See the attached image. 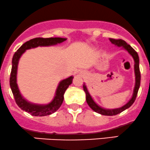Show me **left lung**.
Wrapping results in <instances>:
<instances>
[{
	"instance_id": "8db88e82",
	"label": "left lung",
	"mask_w": 150,
	"mask_h": 150,
	"mask_svg": "<svg viewBox=\"0 0 150 150\" xmlns=\"http://www.w3.org/2000/svg\"><path fill=\"white\" fill-rule=\"evenodd\" d=\"M110 40L111 43L114 44L115 45L121 47L122 46L125 50H126L131 54V55L133 57L135 61V85L134 88V91H133V96H132L131 99L129 100V102L127 104L124 105V106L120 107V108L117 109H114V110H106V109H104L98 106L97 104L95 103L94 100H93V98H91V95L88 91L87 88L85 84L83 85V88L84 91L86 93V102H87L88 105H89V107L93 111H95L96 112H98L102 115H105V116H114L117 115L118 114H120L121 112H122L123 111L126 110V109L129 108L130 107L133 105V103L135 102V98H136L137 95H138V92L139 88H140V67H139V57L138 54L137 53V52L132 47L131 45H128L126 41L122 39H114V38H110Z\"/></svg>"
}]
</instances>
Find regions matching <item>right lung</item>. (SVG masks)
Masks as SVG:
<instances>
[{"label": "right lung", "instance_id": "right-lung-1", "mask_svg": "<svg viewBox=\"0 0 150 150\" xmlns=\"http://www.w3.org/2000/svg\"><path fill=\"white\" fill-rule=\"evenodd\" d=\"M66 40L67 38H35L24 43L14 54L13 57H12V69L10 77V88H11L16 103L18 105V107L32 116L43 117V116L50 115L55 112L62 104L65 91L67 89L69 86L71 84L74 77L71 76L59 82L57 91H56L55 96L50 103L45 105L32 104L26 101L22 96L17 84V65H18L19 58L25 52L26 50H28V49L33 48L38 46H50V45H56Z\"/></svg>", "mask_w": 150, "mask_h": 150}]
</instances>
